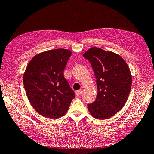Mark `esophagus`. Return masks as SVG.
Segmentation results:
<instances>
[{
  "instance_id": "1",
  "label": "esophagus",
  "mask_w": 154,
  "mask_h": 154,
  "mask_svg": "<svg viewBox=\"0 0 154 154\" xmlns=\"http://www.w3.org/2000/svg\"><path fill=\"white\" fill-rule=\"evenodd\" d=\"M82 92H83V91L81 90H79V91H77L76 92H75V94H76V96H80L81 94H82Z\"/></svg>"
}]
</instances>
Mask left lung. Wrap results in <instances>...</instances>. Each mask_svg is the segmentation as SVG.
Segmentation results:
<instances>
[{"label": "left lung", "mask_w": 154, "mask_h": 154, "mask_svg": "<svg viewBox=\"0 0 154 154\" xmlns=\"http://www.w3.org/2000/svg\"><path fill=\"white\" fill-rule=\"evenodd\" d=\"M83 56L91 62L98 89L96 100L87 105L88 109L96 119H109L128 99L132 85L129 67L119 55L97 47L88 49Z\"/></svg>", "instance_id": "1"}]
</instances>
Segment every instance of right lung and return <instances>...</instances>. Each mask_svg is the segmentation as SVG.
Listing matches in <instances>:
<instances>
[{
	"label": "right lung",
	"instance_id": "obj_1",
	"mask_svg": "<svg viewBox=\"0 0 154 154\" xmlns=\"http://www.w3.org/2000/svg\"><path fill=\"white\" fill-rule=\"evenodd\" d=\"M71 55L59 48L38 54L31 60L23 75V85L31 106L47 118L58 119L68 110L75 97L63 71Z\"/></svg>",
	"mask_w": 154,
	"mask_h": 154
}]
</instances>
